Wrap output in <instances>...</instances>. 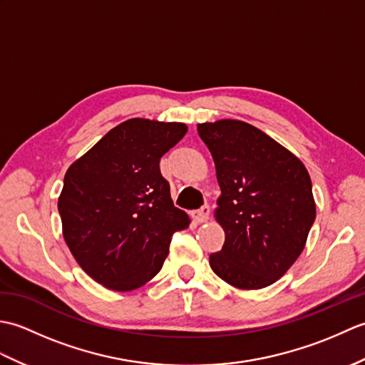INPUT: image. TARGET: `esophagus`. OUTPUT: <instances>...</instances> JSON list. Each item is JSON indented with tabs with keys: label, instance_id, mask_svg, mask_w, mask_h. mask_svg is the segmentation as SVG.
Masks as SVG:
<instances>
[{
	"label": "esophagus",
	"instance_id": "esophagus-1",
	"mask_svg": "<svg viewBox=\"0 0 365 365\" xmlns=\"http://www.w3.org/2000/svg\"><path fill=\"white\" fill-rule=\"evenodd\" d=\"M192 220H195L197 224L207 222L208 220H210V207L204 205V207H200L199 210L192 212Z\"/></svg>",
	"mask_w": 365,
	"mask_h": 365
}]
</instances>
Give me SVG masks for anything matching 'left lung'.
Listing matches in <instances>:
<instances>
[{"label": "left lung", "mask_w": 365, "mask_h": 365, "mask_svg": "<svg viewBox=\"0 0 365 365\" xmlns=\"http://www.w3.org/2000/svg\"><path fill=\"white\" fill-rule=\"evenodd\" d=\"M210 150L221 195L213 216L226 234L210 267L240 290L282 277L299 257L315 220L311 177L302 161L243 120L197 123Z\"/></svg>", "instance_id": "1"}]
</instances>
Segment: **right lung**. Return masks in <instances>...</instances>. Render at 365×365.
<instances>
[{
    "mask_svg": "<svg viewBox=\"0 0 365 365\" xmlns=\"http://www.w3.org/2000/svg\"><path fill=\"white\" fill-rule=\"evenodd\" d=\"M187 130L182 122L128 119L68 166L58 199L64 242L105 289L131 292L149 282L174 232L190 226L160 173V158Z\"/></svg>",
    "mask_w": 365,
    "mask_h": 365,
    "instance_id": "obj_1",
    "label": "right lung"
}]
</instances>
